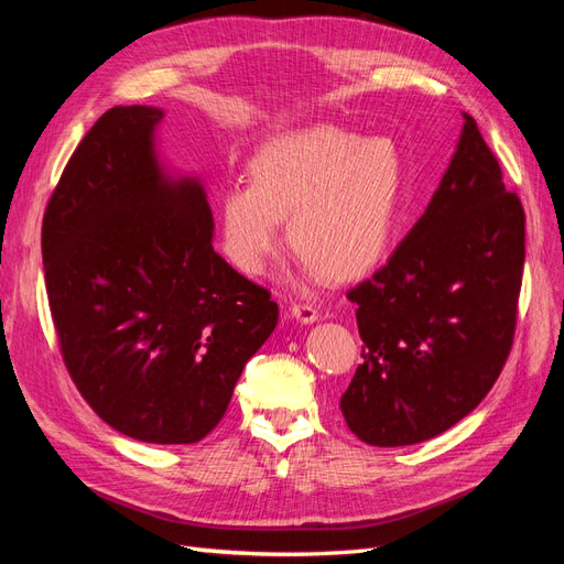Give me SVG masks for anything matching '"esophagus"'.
<instances>
[{"instance_id":"1","label":"esophagus","mask_w":564,"mask_h":564,"mask_svg":"<svg viewBox=\"0 0 564 564\" xmlns=\"http://www.w3.org/2000/svg\"><path fill=\"white\" fill-rule=\"evenodd\" d=\"M289 313H292V317L301 324H313L319 319V311L308 303H294L292 308H289Z\"/></svg>"}]
</instances>
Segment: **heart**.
<instances>
[{
    "label": "heart",
    "mask_w": 564,
    "mask_h": 564,
    "mask_svg": "<svg viewBox=\"0 0 564 564\" xmlns=\"http://www.w3.org/2000/svg\"><path fill=\"white\" fill-rule=\"evenodd\" d=\"M247 178L224 187L216 207L220 251L245 275L278 253L280 218L311 278H357L388 249L402 193L390 139L332 124L275 133L247 160Z\"/></svg>",
    "instance_id": "1"
}]
</instances>
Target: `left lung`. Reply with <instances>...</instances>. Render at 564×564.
Returning a JSON list of instances; mask_svg holds the SVG:
<instances>
[{"mask_svg": "<svg viewBox=\"0 0 564 564\" xmlns=\"http://www.w3.org/2000/svg\"><path fill=\"white\" fill-rule=\"evenodd\" d=\"M524 212L475 119L416 226L348 299L365 340L340 395L348 429L373 447L449 431L499 379L516 332Z\"/></svg>", "mask_w": 564, "mask_h": 564, "instance_id": "left-lung-1", "label": "left lung"}]
</instances>
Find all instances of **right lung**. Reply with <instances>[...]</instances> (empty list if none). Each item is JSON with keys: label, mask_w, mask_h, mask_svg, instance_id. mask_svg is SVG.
<instances>
[{"label": "right lung", "mask_w": 564, "mask_h": 564, "mask_svg": "<svg viewBox=\"0 0 564 564\" xmlns=\"http://www.w3.org/2000/svg\"><path fill=\"white\" fill-rule=\"evenodd\" d=\"M164 110L117 106L84 135L42 226L63 360L94 412L152 445H193L224 419L278 303L214 251L195 174L160 158Z\"/></svg>", "instance_id": "right-lung-1"}]
</instances>
